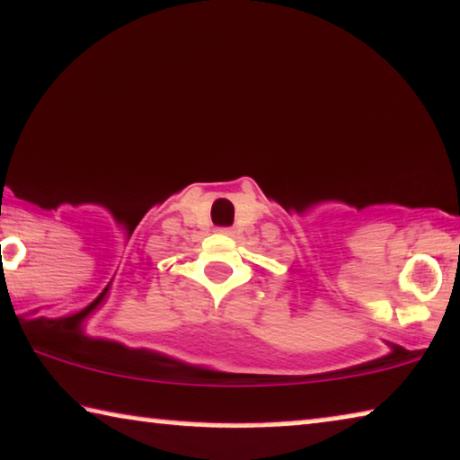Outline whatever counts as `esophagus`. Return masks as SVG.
Instances as JSON below:
<instances>
[{
  "label": "esophagus",
  "mask_w": 460,
  "mask_h": 460,
  "mask_svg": "<svg viewBox=\"0 0 460 460\" xmlns=\"http://www.w3.org/2000/svg\"><path fill=\"white\" fill-rule=\"evenodd\" d=\"M219 234H226V236H232V228H219Z\"/></svg>",
  "instance_id": "34e87169"
}]
</instances>
